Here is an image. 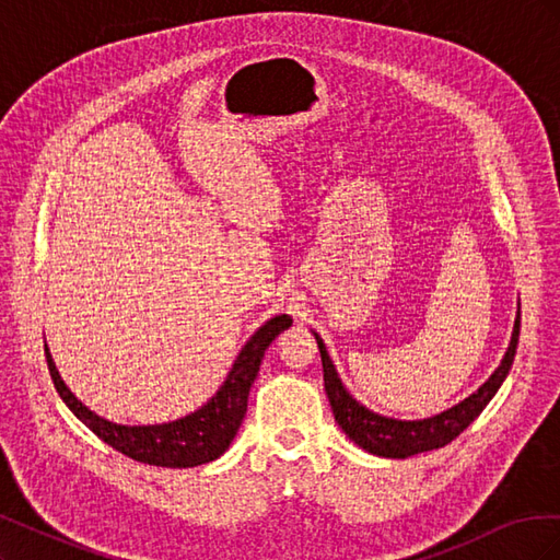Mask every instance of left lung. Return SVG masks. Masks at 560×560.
Segmentation results:
<instances>
[{
	"instance_id": "obj_1",
	"label": "left lung",
	"mask_w": 560,
	"mask_h": 560,
	"mask_svg": "<svg viewBox=\"0 0 560 560\" xmlns=\"http://www.w3.org/2000/svg\"><path fill=\"white\" fill-rule=\"evenodd\" d=\"M518 331H521V308L514 319L510 348H506L500 366L490 374V378L477 389V393H471L460 404H455L451 409L422 420L385 418L362 406L348 393L341 378H338L336 366L327 352V346L322 343V338L315 334V341L322 354V369H325V389H327L334 418L354 444L364 448L366 453H374L381 457H411L416 453L442 448L451 444L465 428H469V422L486 409V404L490 399L495 397L502 381L512 369L516 346H518Z\"/></svg>"
}]
</instances>
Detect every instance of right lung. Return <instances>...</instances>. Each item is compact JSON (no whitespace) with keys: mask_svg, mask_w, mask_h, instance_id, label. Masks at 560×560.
I'll return each instance as SVG.
<instances>
[{"mask_svg":"<svg viewBox=\"0 0 560 560\" xmlns=\"http://www.w3.org/2000/svg\"><path fill=\"white\" fill-rule=\"evenodd\" d=\"M287 327H292L290 315L270 317L264 327L254 331L235 358L233 369L229 371L224 385L217 389V395L208 404H202L198 411L173 422H163V425H116V422L100 418L70 393V387L58 374L54 358H50L48 346H44V350L50 378H54L60 399L105 444L144 465L196 467L217 460L231 446L245 418L249 387L259 374L264 352Z\"/></svg>","mask_w":560,"mask_h":560,"instance_id":"obj_1","label":"right lung"}]
</instances>
